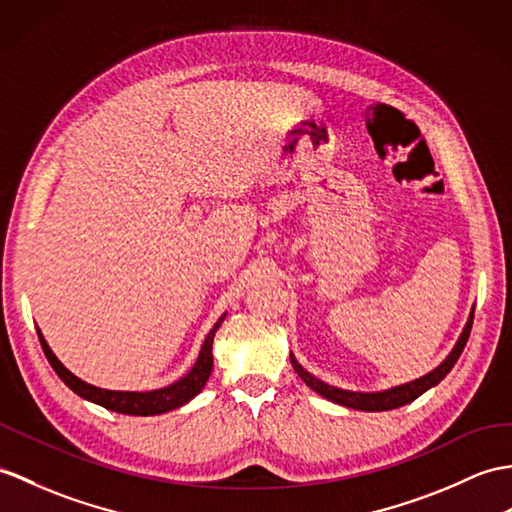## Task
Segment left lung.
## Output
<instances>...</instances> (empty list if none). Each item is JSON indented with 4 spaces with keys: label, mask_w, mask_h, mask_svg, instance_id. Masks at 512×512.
I'll return each instance as SVG.
<instances>
[{
    "label": "left lung",
    "mask_w": 512,
    "mask_h": 512,
    "mask_svg": "<svg viewBox=\"0 0 512 512\" xmlns=\"http://www.w3.org/2000/svg\"><path fill=\"white\" fill-rule=\"evenodd\" d=\"M471 325H473V310L469 314V320H467L465 329H462V334H460V338L456 342V347L451 349V353L447 355V358L441 364L434 368V371H430V373L419 377V379H414V382L401 384V386H395V388H388V390H382V392H353V390H342V388H336V386H329V384L323 382V379H318L312 373H307L305 368L294 360L292 353H290V360H292V366H294L296 375H299L303 382L310 386L314 392H318L320 397H325V399L334 401V403H340V406H344V408L364 410V412L395 410V408L406 406V403L421 397L425 390H430L432 386H436L438 382H441V379H445V375L458 362L460 353L465 351V344H467L469 334H471Z\"/></svg>",
    "instance_id": "1"
}]
</instances>
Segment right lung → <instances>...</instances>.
Listing matches in <instances>:
<instances>
[{
    "label": "right lung",
    "instance_id": "add662e5",
    "mask_svg": "<svg viewBox=\"0 0 512 512\" xmlns=\"http://www.w3.org/2000/svg\"><path fill=\"white\" fill-rule=\"evenodd\" d=\"M227 314H222L220 320L213 329L207 334L205 344H202V349L198 353V360L192 366V371H189L185 377L178 379V382L159 388V390H148V392H130V390H106V388H98V386H91L87 382H82L80 377H76L71 371L61 364V360L56 358L52 353L50 344L45 342L41 329H37L39 340H41V347L47 362L52 364V368L56 371V375L63 379L65 386H69L71 390L80 395L82 399L98 403V406L106 408V410H113V412H120V414H133V417H152V414H163V412H170L174 408H181L185 406L187 401H192L198 392L205 388L207 379L211 375V368H213V336H216L218 327L222 325V320Z\"/></svg>",
    "mask_w": 512,
    "mask_h": 512
}]
</instances>
